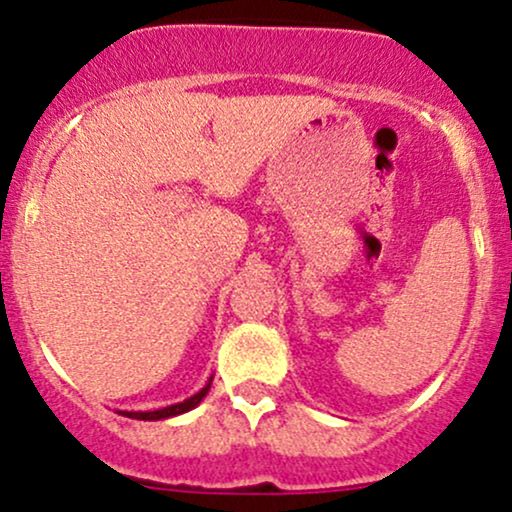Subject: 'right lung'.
<instances>
[{
  "label": "right lung",
  "instance_id": "1",
  "mask_svg": "<svg viewBox=\"0 0 512 512\" xmlns=\"http://www.w3.org/2000/svg\"><path fill=\"white\" fill-rule=\"evenodd\" d=\"M211 387V378L209 383L202 387V390L197 392V395H192L190 399H185V402H178V404H170V407H163V409H156V411H120L122 416H129V419H139V421H158V419H170V416H178V414H185V411L195 409L199 402H202L204 397H207Z\"/></svg>",
  "mask_w": 512,
  "mask_h": 512
}]
</instances>
